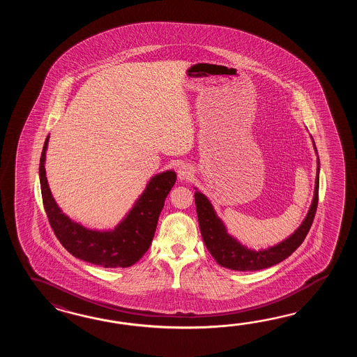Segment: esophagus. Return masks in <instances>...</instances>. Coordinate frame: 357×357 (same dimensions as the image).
Wrapping results in <instances>:
<instances>
[{
    "mask_svg": "<svg viewBox=\"0 0 357 357\" xmlns=\"http://www.w3.org/2000/svg\"><path fill=\"white\" fill-rule=\"evenodd\" d=\"M177 176L181 181H188L192 176V168L190 167L189 165H181L177 169Z\"/></svg>",
    "mask_w": 357,
    "mask_h": 357,
    "instance_id": "1",
    "label": "esophagus"
}]
</instances>
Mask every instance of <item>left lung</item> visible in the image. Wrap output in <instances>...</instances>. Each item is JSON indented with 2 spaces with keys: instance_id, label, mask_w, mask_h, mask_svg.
Here are the masks:
<instances>
[{
  "instance_id": "1",
  "label": "left lung",
  "mask_w": 357,
  "mask_h": 357,
  "mask_svg": "<svg viewBox=\"0 0 357 357\" xmlns=\"http://www.w3.org/2000/svg\"><path fill=\"white\" fill-rule=\"evenodd\" d=\"M312 145L317 152L314 142ZM319 171H320V163L318 158L314 197L311 202L310 209L306 214L305 220H303V223L286 240L274 245L272 248H268L266 250L257 251L248 249L246 246L238 243L235 237L228 235L227 228L218 218L208 197L200 191H195L194 197H195L200 232L203 236L206 249L212 254L215 261L220 266H225L232 271L248 272V271H260L264 268L275 266L281 263L282 260L289 258V255L303 243L315 217V212L318 208Z\"/></svg>"
}]
</instances>
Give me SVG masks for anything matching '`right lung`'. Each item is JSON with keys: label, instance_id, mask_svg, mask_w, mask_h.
I'll use <instances>...</instances> for the list:
<instances>
[{"label": "right lung", "instance_id": "1", "mask_svg": "<svg viewBox=\"0 0 357 357\" xmlns=\"http://www.w3.org/2000/svg\"><path fill=\"white\" fill-rule=\"evenodd\" d=\"M48 139L50 135L39 162V180L45 211L61 245L75 258L96 266L128 268L135 264L152 243L160 211L175 185V171L153 176L134 206L114 229H89L62 213L51 194L45 168Z\"/></svg>", "mask_w": 357, "mask_h": 357}]
</instances>
